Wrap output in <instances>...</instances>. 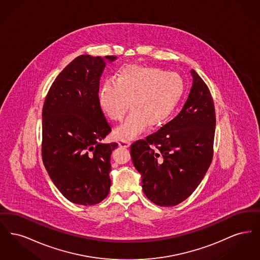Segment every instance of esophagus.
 Returning <instances> with one entry per match:
<instances>
[{
	"mask_svg": "<svg viewBox=\"0 0 260 260\" xmlns=\"http://www.w3.org/2000/svg\"><path fill=\"white\" fill-rule=\"evenodd\" d=\"M131 142L128 140H121L119 141V146L120 147H123V148H127L129 146Z\"/></svg>",
	"mask_w": 260,
	"mask_h": 260,
	"instance_id": "1",
	"label": "esophagus"
}]
</instances>
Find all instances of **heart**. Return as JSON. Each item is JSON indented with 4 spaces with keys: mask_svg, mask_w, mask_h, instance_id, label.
<instances>
[{
    "mask_svg": "<svg viewBox=\"0 0 260 260\" xmlns=\"http://www.w3.org/2000/svg\"><path fill=\"white\" fill-rule=\"evenodd\" d=\"M184 91L181 77L157 67L127 65L106 81L99 91V105L111 120L121 122L132 101L133 110L124 124L115 129L118 139H131L149 124L165 123L177 107Z\"/></svg>",
    "mask_w": 260,
    "mask_h": 260,
    "instance_id": "obj_1",
    "label": "heart"
}]
</instances>
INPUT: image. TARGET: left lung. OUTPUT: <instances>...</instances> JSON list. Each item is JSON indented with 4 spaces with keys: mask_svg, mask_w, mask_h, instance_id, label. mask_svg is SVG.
<instances>
[{
    "mask_svg": "<svg viewBox=\"0 0 260 260\" xmlns=\"http://www.w3.org/2000/svg\"><path fill=\"white\" fill-rule=\"evenodd\" d=\"M180 113L161 128L131 145L133 164L142 176L146 197L173 207L191 196L213 157L215 110L210 89L195 70Z\"/></svg>",
    "mask_w": 260,
    "mask_h": 260,
    "instance_id": "left-lung-1",
    "label": "left lung"
}]
</instances>
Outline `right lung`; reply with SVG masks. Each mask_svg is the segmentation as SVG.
I'll return each mask as SVG.
<instances>
[{
    "label": "right lung",
    "mask_w": 260,
    "mask_h": 260,
    "mask_svg": "<svg viewBox=\"0 0 260 260\" xmlns=\"http://www.w3.org/2000/svg\"><path fill=\"white\" fill-rule=\"evenodd\" d=\"M104 67L99 56L76 57L52 83L43 107L45 168L62 195L77 205L99 204L111 186L110 157L118 144L100 142L111 132L99 105Z\"/></svg>",
    "instance_id": "obj_1"
}]
</instances>
